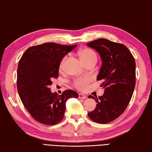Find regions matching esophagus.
Instances as JSON below:
<instances>
[{"mask_svg": "<svg viewBox=\"0 0 152 152\" xmlns=\"http://www.w3.org/2000/svg\"><path fill=\"white\" fill-rule=\"evenodd\" d=\"M86 96L83 94H79V98L80 99H86Z\"/></svg>", "mask_w": 152, "mask_h": 152, "instance_id": "1", "label": "esophagus"}]
</instances>
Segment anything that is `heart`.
I'll return each instance as SVG.
<instances>
[{"instance_id":"b5f03b06","label":"heart","mask_w":152,"mask_h":152,"mask_svg":"<svg viewBox=\"0 0 152 152\" xmlns=\"http://www.w3.org/2000/svg\"><path fill=\"white\" fill-rule=\"evenodd\" d=\"M80 57L81 58L82 61L84 63H86L89 61H96L97 60V55L95 53L94 50L90 48H84L81 49L79 51ZM66 60V56H65L61 62V67L63 66L65 61ZM91 81V78L90 76H84V77H79V78L74 80V85L76 88L79 90H83L87 87L89 83Z\"/></svg>"}]
</instances>
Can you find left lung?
<instances>
[{"instance_id":"8db88e82","label":"left lung","mask_w":152,"mask_h":152,"mask_svg":"<svg viewBox=\"0 0 152 152\" xmlns=\"http://www.w3.org/2000/svg\"><path fill=\"white\" fill-rule=\"evenodd\" d=\"M99 53L102 61L97 80H102L105 89L102 96L94 97L97 103L91 119L99 124L114 121L125 111L136 84V63L131 53L123 44L101 38L87 43Z\"/></svg>"}]
</instances>
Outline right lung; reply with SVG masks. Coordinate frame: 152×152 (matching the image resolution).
<instances>
[{
	"mask_svg": "<svg viewBox=\"0 0 152 152\" xmlns=\"http://www.w3.org/2000/svg\"><path fill=\"white\" fill-rule=\"evenodd\" d=\"M46 43L29 47L23 53L17 70V88L22 103L39 123L55 125L63 119L66 102L78 94L71 90L61 95L52 93L49 86L58 76L61 62L76 47Z\"/></svg>",
	"mask_w": 152,
	"mask_h": 152,
	"instance_id": "right-lung-1",
	"label": "right lung"
}]
</instances>
